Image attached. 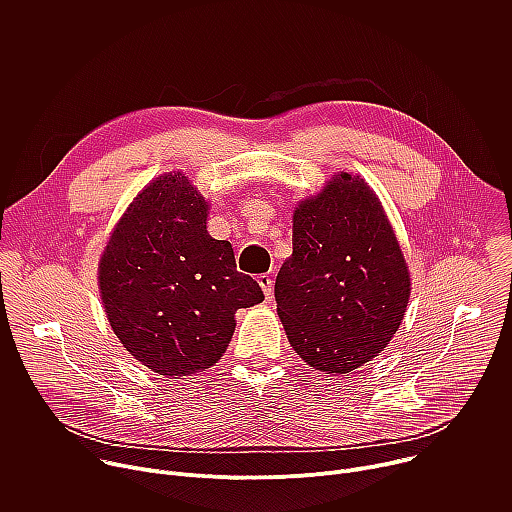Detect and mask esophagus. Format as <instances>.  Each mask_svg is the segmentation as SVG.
<instances>
[{
    "mask_svg": "<svg viewBox=\"0 0 512 512\" xmlns=\"http://www.w3.org/2000/svg\"><path fill=\"white\" fill-rule=\"evenodd\" d=\"M257 281H259V285H261V289H263V294H265L267 298H271V296H273V279H271L267 273H261V275L257 277Z\"/></svg>",
    "mask_w": 512,
    "mask_h": 512,
    "instance_id": "esophagus-1",
    "label": "esophagus"
}]
</instances>
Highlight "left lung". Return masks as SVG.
Here are the masks:
<instances>
[{"mask_svg":"<svg viewBox=\"0 0 512 512\" xmlns=\"http://www.w3.org/2000/svg\"><path fill=\"white\" fill-rule=\"evenodd\" d=\"M294 253L275 279L287 340L308 364L346 375L379 354L409 302V273L373 190L338 174L294 214Z\"/></svg>","mask_w":512,"mask_h":512,"instance_id":"left-lung-1","label":"left lung"}]
</instances>
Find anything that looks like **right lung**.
Listing matches in <instances>:
<instances>
[{"instance_id": "right-lung-1", "label": "right lung", "mask_w": 512, "mask_h": 512, "mask_svg": "<svg viewBox=\"0 0 512 512\" xmlns=\"http://www.w3.org/2000/svg\"><path fill=\"white\" fill-rule=\"evenodd\" d=\"M206 210L186 176H162L133 200L101 257L113 332L145 367L172 379L212 367L233 338L235 312L265 298L237 271L231 243L208 235Z\"/></svg>"}]
</instances>
